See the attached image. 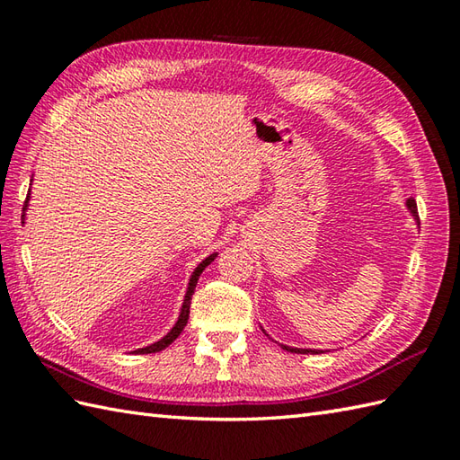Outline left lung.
I'll return each mask as SVG.
<instances>
[{
    "label": "left lung",
    "mask_w": 460,
    "mask_h": 460,
    "mask_svg": "<svg viewBox=\"0 0 460 460\" xmlns=\"http://www.w3.org/2000/svg\"><path fill=\"white\" fill-rule=\"evenodd\" d=\"M407 208H409V211L413 213L415 221L419 223V213H417L415 199H407ZM282 348H285L287 351H295V354H308V351H312V354H318V351H320V349H302V348H288V346H282Z\"/></svg>",
    "instance_id": "left-lung-1"
}]
</instances>
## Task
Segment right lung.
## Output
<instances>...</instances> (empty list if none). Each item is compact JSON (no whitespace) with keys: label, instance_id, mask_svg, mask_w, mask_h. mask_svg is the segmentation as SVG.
Wrapping results in <instances>:
<instances>
[{"label":"right lung","instance_id":"add662e5","mask_svg":"<svg viewBox=\"0 0 460 460\" xmlns=\"http://www.w3.org/2000/svg\"><path fill=\"white\" fill-rule=\"evenodd\" d=\"M27 199H29V193H27ZM25 209H27V201H25V205H23V211H25ZM215 257H217V252H213V255H209L208 259L201 261L199 265H198V269L193 270V275H191V279H190L188 292H185V298H183V305H181L180 318H178V322H175V326H173V328L168 332V334H165L160 341H155V344H152V346H146V348L136 349V354H154V351H162L164 348H168V346L172 344V341L181 334V330L185 328V324H188V318H190V305H191V295H193V290H195V285H198V279H199L201 272L205 270V267L211 265V261H213Z\"/></svg>","mask_w":460,"mask_h":460}]
</instances>
